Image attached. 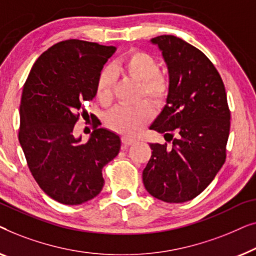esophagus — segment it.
<instances>
[{"label": "esophagus", "mask_w": 256, "mask_h": 256, "mask_svg": "<svg viewBox=\"0 0 256 256\" xmlns=\"http://www.w3.org/2000/svg\"><path fill=\"white\" fill-rule=\"evenodd\" d=\"M122 143H124V144L126 146H132V143H135L136 142V140L135 138H129V136H122Z\"/></svg>", "instance_id": "esophagus-1"}]
</instances>
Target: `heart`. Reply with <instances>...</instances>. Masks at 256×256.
Returning a JSON list of instances; mask_svg holds the SVG:
<instances>
[{
  "label": "heart",
  "mask_w": 256,
  "mask_h": 256,
  "mask_svg": "<svg viewBox=\"0 0 256 256\" xmlns=\"http://www.w3.org/2000/svg\"><path fill=\"white\" fill-rule=\"evenodd\" d=\"M113 70L121 72L141 82L143 96L154 104H160L166 96L169 82L158 72L156 59L143 51H130L113 65ZM114 79L112 72L104 70L98 76L96 98L101 104L110 102ZM152 116V110L146 104L136 106H118L107 116V126L112 130L130 135L138 132Z\"/></svg>",
  "instance_id": "heart-1"
}]
</instances>
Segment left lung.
I'll return each instance as SVG.
<instances>
[{"mask_svg":"<svg viewBox=\"0 0 256 256\" xmlns=\"http://www.w3.org/2000/svg\"><path fill=\"white\" fill-rule=\"evenodd\" d=\"M169 72L166 104L150 129L168 144L150 143L142 174L146 190L166 202H184L202 194L226 158L230 113L222 76L211 60L180 38H152Z\"/></svg>","mask_w":256,"mask_h":256,"instance_id":"obj_1","label":"left lung"}]
</instances>
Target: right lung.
Returning a JSON list of instances; mask_svg holds the SVG:
<instances>
[{
    "label": "right lung",
    "instance_id": "add662e5",
    "mask_svg": "<svg viewBox=\"0 0 256 256\" xmlns=\"http://www.w3.org/2000/svg\"><path fill=\"white\" fill-rule=\"evenodd\" d=\"M115 51L92 42H59L40 54L24 84L20 144L34 180L62 204L96 197L104 184L102 168L120 152L118 135L98 128L99 122L85 143L73 134L79 110L96 96L98 76Z\"/></svg>",
    "mask_w": 256,
    "mask_h": 256
}]
</instances>
